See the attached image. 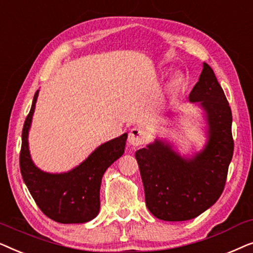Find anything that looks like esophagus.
<instances>
[{"mask_svg":"<svg viewBox=\"0 0 253 253\" xmlns=\"http://www.w3.org/2000/svg\"><path fill=\"white\" fill-rule=\"evenodd\" d=\"M129 143L133 146H140L146 141V132L143 127H133L129 132Z\"/></svg>","mask_w":253,"mask_h":253,"instance_id":"esophagus-1","label":"esophagus"}]
</instances>
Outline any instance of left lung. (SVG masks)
<instances>
[{
	"instance_id": "1",
	"label": "left lung",
	"mask_w": 253,
	"mask_h": 253,
	"mask_svg": "<svg viewBox=\"0 0 253 253\" xmlns=\"http://www.w3.org/2000/svg\"><path fill=\"white\" fill-rule=\"evenodd\" d=\"M205 113L207 140L192 157H182L174 145L155 139L136 152L147 209L164 221L195 219L220 198L234 153L231 109L207 63L189 95Z\"/></svg>"
}]
</instances>
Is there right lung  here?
<instances>
[{"label": "right lung", "mask_w": 253, "mask_h": 253, "mask_svg": "<svg viewBox=\"0 0 253 253\" xmlns=\"http://www.w3.org/2000/svg\"><path fill=\"white\" fill-rule=\"evenodd\" d=\"M39 91L24 123L19 165L23 179L44 215L60 223H85L100 210V186L105 171L124 153L127 133L96 147L81 165L67 172L51 174L38 168L29 150V131Z\"/></svg>", "instance_id": "obj_1"}]
</instances>
